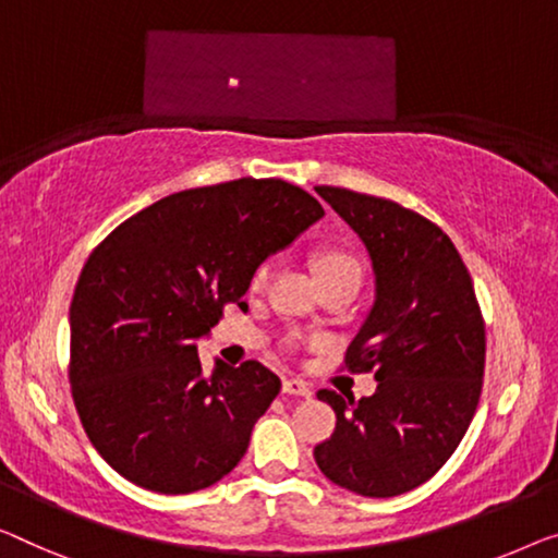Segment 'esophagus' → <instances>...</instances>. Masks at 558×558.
<instances>
[{
	"label": "esophagus",
	"mask_w": 558,
	"mask_h": 558,
	"mask_svg": "<svg viewBox=\"0 0 558 558\" xmlns=\"http://www.w3.org/2000/svg\"><path fill=\"white\" fill-rule=\"evenodd\" d=\"M282 393H288V396H301V398H311V396H313V390H311V386H307L305 380H301V378H286V380H282Z\"/></svg>",
	"instance_id": "1"
}]
</instances>
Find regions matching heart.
<instances>
[{
  "label": "heart",
  "instance_id": "heart-1",
  "mask_svg": "<svg viewBox=\"0 0 558 558\" xmlns=\"http://www.w3.org/2000/svg\"><path fill=\"white\" fill-rule=\"evenodd\" d=\"M313 270L320 280L336 278V276H361L359 257H355L351 251H345V247H338V245L318 247V253H315V257H313ZM268 272H270L268 263H263L260 268L255 270V276H253L255 290H260L265 282H268Z\"/></svg>",
  "mask_w": 558,
  "mask_h": 558
}]
</instances>
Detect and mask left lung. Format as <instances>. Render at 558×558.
Wrapping results in <instances>:
<instances>
[{
  "label": "left lung",
  "instance_id": "1",
  "mask_svg": "<svg viewBox=\"0 0 558 558\" xmlns=\"http://www.w3.org/2000/svg\"><path fill=\"white\" fill-rule=\"evenodd\" d=\"M368 247L376 303L348 345L343 368L373 373L376 393L318 390L336 430L315 463L348 492L388 498L426 484L476 413L486 365V323L451 238L386 197L315 187Z\"/></svg>",
  "mask_w": 558,
  "mask_h": 558
}]
</instances>
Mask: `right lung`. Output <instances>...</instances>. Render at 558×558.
I'll list each match as a JSON object with an SVG mask.
<instances>
[{
	"instance_id": "obj_1",
	"label": "right lung",
	"mask_w": 558,
	"mask_h": 558,
	"mask_svg": "<svg viewBox=\"0 0 558 558\" xmlns=\"http://www.w3.org/2000/svg\"><path fill=\"white\" fill-rule=\"evenodd\" d=\"M323 215L286 180L240 178L157 199L87 257L70 305V386L120 476L178 496L240 463L280 378L257 361H215L207 376L195 338L226 305L245 307L257 265Z\"/></svg>"
}]
</instances>
